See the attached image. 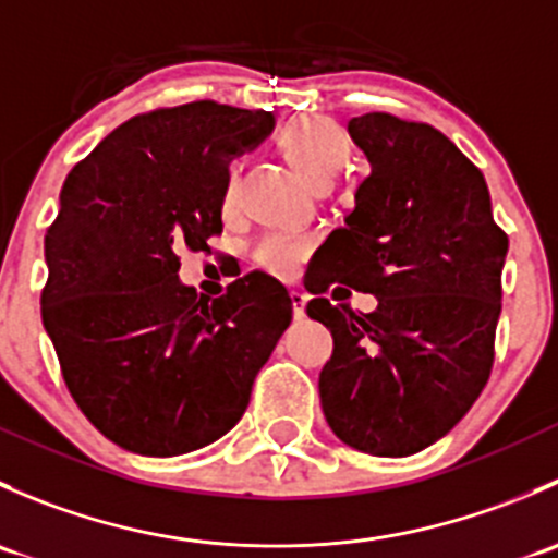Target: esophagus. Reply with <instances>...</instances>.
I'll return each instance as SVG.
<instances>
[{"label": "esophagus", "instance_id": "1", "mask_svg": "<svg viewBox=\"0 0 558 558\" xmlns=\"http://www.w3.org/2000/svg\"><path fill=\"white\" fill-rule=\"evenodd\" d=\"M305 305H307V294H302V291H291V307H294V318H302V315H305Z\"/></svg>", "mask_w": 558, "mask_h": 558}]
</instances>
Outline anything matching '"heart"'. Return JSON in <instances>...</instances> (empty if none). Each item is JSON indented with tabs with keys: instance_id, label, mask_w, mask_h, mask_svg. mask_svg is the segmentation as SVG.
I'll return each mask as SVG.
<instances>
[{
	"instance_id": "1",
	"label": "heart",
	"mask_w": 558,
	"mask_h": 558,
	"mask_svg": "<svg viewBox=\"0 0 558 558\" xmlns=\"http://www.w3.org/2000/svg\"><path fill=\"white\" fill-rule=\"evenodd\" d=\"M280 145L289 154V159L318 185H329L340 174L342 167L348 165V156H351V140H348L345 129L331 121V118L320 116L300 118V121L289 123L283 134H280ZM238 196L240 165L232 161L227 185H223V207L232 210L238 205ZM307 251H311L307 240L272 234V238L262 240V245L256 247V262L267 267L269 272L289 275L307 256Z\"/></svg>"
}]
</instances>
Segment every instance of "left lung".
Masks as SVG:
<instances>
[{
	"instance_id": "left-lung-1",
	"label": "left lung",
	"mask_w": 558,
	"mask_h": 558,
	"mask_svg": "<svg viewBox=\"0 0 558 558\" xmlns=\"http://www.w3.org/2000/svg\"><path fill=\"white\" fill-rule=\"evenodd\" d=\"M348 134L373 170L320 245L313 294L342 283L378 307L307 302L335 340L320 408L345 446L410 456L446 437L492 375L508 234L483 172L435 126L367 112Z\"/></svg>"
}]
</instances>
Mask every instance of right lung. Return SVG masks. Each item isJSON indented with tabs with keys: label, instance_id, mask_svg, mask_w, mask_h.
Listing matches in <instances>:
<instances>
[{
	"label": "right lung",
	"instance_id": "1",
	"mask_svg": "<svg viewBox=\"0 0 558 558\" xmlns=\"http://www.w3.org/2000/svg\"><path fill=\"white\" fill-rule=\"evenodd\" d=\"M272 129V112L210 99L161 107L112 129L61 185L43 326L77 408L123 451L180 456L227 435L291 324L269 275L216 300L178 278L180 247L223 232L229 161Z\"/></svg>",
	"mask_w": 558,
	"mask_h": 558
}]
</instances>
